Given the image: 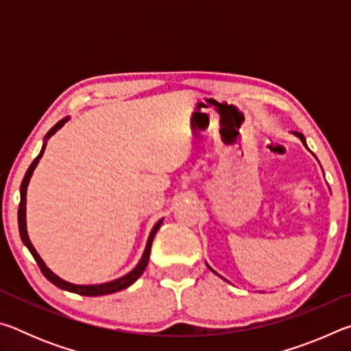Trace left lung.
Returning <instances> with one entry per match:
<instances>
[{"mask_svg":"<svg viewBox=\"0 0 351 351\" xmlns=\"http://www.w3.org/2000/svg\"><path fill=\"white\" fill-rule=\"evenodd\" d=\"M294 134L297 136V138H299V139L302 141V144H304V145H305V147L308 148V145H306V139H305V136H304V134H302V133H295V132H294ZM206 265H207V263H206ZM207 268H209V269H210V271L213 272V274H217V272H215V271H213V269L210 268V266H209V265H207ZM217 276H218V277H221V276H219V274H217ZM221 278H223V280H226V278H224V277H221Z\"/></svg>","mask_w":351,"mask_h":351,"instance_id":"obj_1","label":"left lung"}]
</instances>
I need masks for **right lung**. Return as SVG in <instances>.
Returning <instances> with one entry per match:
<instances>
[{"label": "right lung", "instance_id": "add662e5", "mask_svg": "<svg viewBox=\"0 0 351 351\" xmlns=\"http://www.w3.org/2000/svg\"><path fill=\"white\" fill-rule=\"evenodd\" d=\"M68 121H69V117L62 119V121H58L56 125L52 127L49 132L46 133L45 139H43V147H41L38 156L34 159L31 165H29L26 175H25V178H23V182H21V186H20V198L21 199H20V207H19L20 237H21V241L25 243V246L29 249V252L32 254V257L35 258V261H37V265L40 266V269H41V272H43V276L51 283H54L56 287H58L60 289H64V291H69V293H75V294H80V295H90V297L112 294V293H117V291H121V289L128 288L130 285H133L136 280H138V278L142 276V272L145 271L147 263H148V257H150L153 239H154V235H156L158 229L161 228V224H162L164 219H159V221L153 226L152 232H150V235H148V240H147V245H145V249H144V254H142L139 263L136 265L134 268L128 272V274L119 277V278H116V280L99 283V285H75V283H71V282L63 280V278H60L57 274H54V272H52L49 268H47L45 261L41 260V257L38 255V252L35 251V247H34V245L31 243V240H29V235H27V229H26V193H27V186H29V181H31V178H32L34 170L38 165L40 159H41V156H43V153H45L47 139H49L52 134H56L58 130H60Z\"/></svg>", "mask_w": 351, "mask_h": 351}]
</instances>
